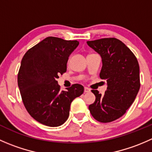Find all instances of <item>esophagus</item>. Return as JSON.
<instances>
[{
    "mask_svg": "<svg viewBox=\"0 0 152 152\" xmlns=\"http://www.w3.org/2000/svg\"><path fill=\"white\" fill-rule=\"evenodd\" d=\"M90 90L88 87H85V93H90Z\"/></svg>",
    "mask_w": 152,
    "mask_h": 152,
    "instance_id": "esophagus-1",
    "label": "esophagus"
}]
</instances>
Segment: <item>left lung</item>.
<instances>
[{"instance_id":"obj_1","label":"left lung","mask_w":152,"mask_h":152,"mask_svg":"<svg viewBox=\"0 0 152 152\" xmlns=\"http://www.w3.org/2000/svg\"><path fill=\"white\" fill-rule=\"evenodd\" d=\"M87 43L100 54V78L107 84L104 96L98 90H92L96 101L89 106V110L98 121L109 123L124 115L134 102L140 87V67L134 53L116 38H104Z\"/></svg>"}]
</instances>
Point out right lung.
<instances>
[{
	"mask_svg": "<svg viewBox=\"0 0 152 152\" xmlns=\"http://www.w3.org/2000/svg\"><path fill=\"white\" fill-rule=\"evenodd\" d=\"M79 44L77 40L48 37L23 57L18 87L26 110L40 124L51 127L63 124L71 102L84 93V87L79 84L61 91L56 81L66 72L69 56Z\"/></svg>",
	"mask_w": 152,
	"mask_h": 152,
	"instance_id": "obj_1",
	"label": "right lung"
}]
</instances>
